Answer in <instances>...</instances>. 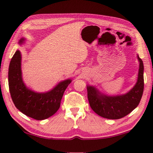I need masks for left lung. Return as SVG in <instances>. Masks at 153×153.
<instances>
[{
  "instance_id": "left-lung-1",
  "label": "left lung",
  "mask_w": 153,
  "mask_h": 153,
  "mask_svg": "<svg viewBox=\"0 0 153 153\" xmlns=\"http://www.w3.org/2000/svg\"><path fill=\"white\" fill-rule=\"evenodd\" d=\"M139 61L137 84L128 92L120 96H109L101 94L95 87L88 85V98L90 107L102 117L120 119L128 114L139 104L144 90V65L142 59Z\"/></svg>"
}]
</instances>
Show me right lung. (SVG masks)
<instances>
[{
	"label": "right lung",
	"instance_id": "obj_1",
	"mask_svg": "<svg viewBox=\"0 0 153 153\" xmlns=\"http://www.w3.org/2000/svg\"><path fill=\"white\" fill-rule=\"evenodd\" d=\"M24 41L22 38L19 43L22 44ZM71 82V79H66L60 82L48 92H35L27 88L22 79L20 51L15 52L10 62L9 87L13 103L22 113L35 120H45L57 112L63 93Z\"/></svg>",
	"mask_w": 153,
	"mask_h": 153
}]
</instances>
